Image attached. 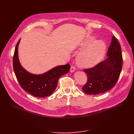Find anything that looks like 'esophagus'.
Listing matches in <instances>:
<instances>
[{
    "label": "esophagus",
    "instance_id": "34e87169",
    "mask_svg": "<svg viewBox=\"0 0 134 134\" xmlns=\"http://www.w3.org/2000/svg\"><path fill=\"white\" fill-rule=\"evenodd\" d=\"M75 71V68L74 66H71V69H70V71L71 72H74Z\"/></svg>",
    "mask_w": 134,
    "mask_h": 134
}]
</instances>
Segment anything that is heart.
Masks as SVG:
<instances>
[{
  "instance_id": "b5f03b06",
  "label": "heart",
  "mask_w": 134,
  "mask_h": 134,
  "mask_svg": "<svg viewBox=\"0 0 134 134\" xmlns=\"http://www.w3.org/2000/svg\"><path fill=\"white\" fill-rule=\"evenodd\" d=\"M94 40V38L93 37H90L81 45V48L86 47L78 54L76 58L77 63L81 67H93L104 57L106 51V44L103 41L100 40L93 42Z\"/></svg>"
}]
</instances>
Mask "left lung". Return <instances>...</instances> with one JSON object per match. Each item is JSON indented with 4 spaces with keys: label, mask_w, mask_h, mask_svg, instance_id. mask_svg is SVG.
I'll use <instances>...</instances> for the list:
<instances>
[{
    "label": "left lung",
    "mask_w": 134,
    "mask_h": 134,
    "mask_svg": "<svg viewBox=\"0 0 134 134\" xmlns=\"http://www.w3.org/2000/svg\"><path fill=\"white\" fill-rule=\"evenodd\" d=\"M106 60L92 68L83 71L87 73V80L82 90L88 94L103 93L113 87L121 74L123 58L121 47L117 39L112 36Z\"/></svg>",
    "instance_id": "left-lung-1"
}]
</instances>
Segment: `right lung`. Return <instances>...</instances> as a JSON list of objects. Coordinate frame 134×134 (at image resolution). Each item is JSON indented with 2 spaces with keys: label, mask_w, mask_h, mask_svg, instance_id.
Wrapping results in <instances>:
<instances>
[{
  "label": "right lung",
  "mask_w": 134,
  "mask_h": 134,
  "mask_svg": "<svg viewBox=\"0 0 134 134\" xmlns=\"http://www.w3.org/2000/svg\"><path fill=\"white\" fill-rule=\"evenodd\" d=\"M19 40L16 44L13 57V67L17 79L24 91L36 97H45L51 95L57 86L60 77L67 73L70 65L66 64L56 66L42 74H33L26 71L19 62L18 47Z\"/></svg>",
  "instance_id": "obj_1"
}]
</instances>
